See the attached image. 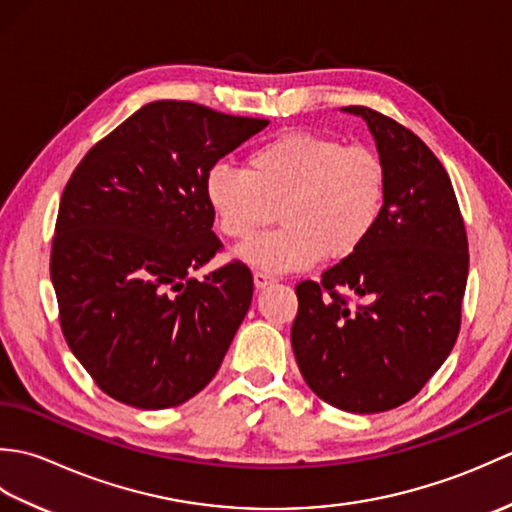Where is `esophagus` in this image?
<instances>
[{"mask_svg":"<svg viewBox=\"0 0 512 512\" xmlns=\"http://www.w3.org/2000/svg\"><path fill=\"white\" fill-rule=\"evenodd\" d=\"M253 281H255V288H266L270 284H275V277L264 273V270H257V273L253 275Z\"/></svg>","mask_w":512,"mask_h":512,"instance_id":"obj_1","label":"esophagus"}]
</instances>
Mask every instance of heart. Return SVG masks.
I'll return each instance as SVG.
<instances>
[{
    "mask_svg": "<svg viewBox=\"0 0 512 512\" xmlns=\"http://www.w3.org/2000/svg\"><path fill=\"white\" fill-rule=\"evenodd\" d=\"M206 202L220 231L248 242L275 222L281 228L237 250L264 273H297L323 255L358 253L385 215L387 167L365 143L290 132L257 145L246 169L215 165L204 182Z\"/></svg>",
    "mask_w": 512,
    "mask_h": 512,
    "instance_id": "heart-1",
    "label": "heart"
}]
</instances>
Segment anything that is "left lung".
Here are the masks:
<instances>
[{
    "label": "left lung",
    "mask_w": 512,
    "mask_h": 512,
    "mask_svg": "<svg viewBox=\"0 0 512 512\" xmlns=\"http://www.w3.org/2000/svg\"><path fill=\"white\" fill-rule=\"evenodd\" d=\"M363 116L387 167L376 233L352 257L299 281L290 341L308 387L332 407L378 413L427 385L453 350L469 277V239L447 169L394 118ZM350 291L359 301L349 306Z\"/></svg>",
    "instance_id": "obj_1"
}]
</instances>
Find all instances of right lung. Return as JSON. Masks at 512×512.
<instances>
[{"mask_svg":"<svg viewBox=\"0 0 512 512\" xmlns=\"http://www.w3.org/2000/svg\"><path fill=\"white\" fill-rule=\"evenodd\" d=\"M268 125L156 101L99 140L65 184L50 277L65 343L107 396L167 409L209 385L253 299L246 264L191 273L222 248L204 182Z\"/></svg>","mask_w":512,"mask_h":512,"instance_id":"1","label":"right lung"}]
</instances>
